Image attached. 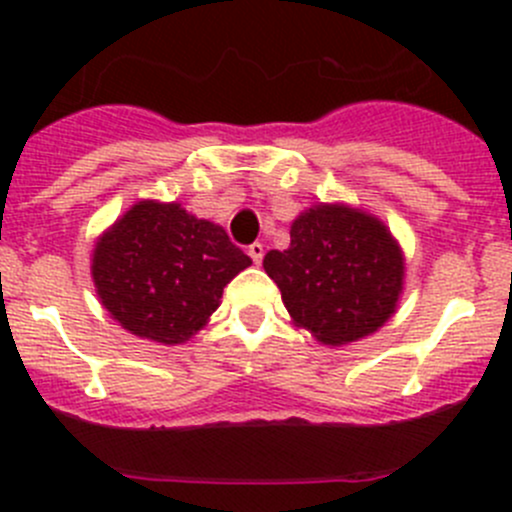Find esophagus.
<instances>
[{
	"instance_id": "1",
	"label": "esophagus",
	"mask_w": 512,
	"mask_h": 512,
	"mask_svg": "<svg viewBox=\"0 0 512 512\" xmlns=\"http://www.w3.org/2000/svg\"><path fill=\"white\" fill-rule=\"evenodd\" d=\"M247 255L252 257V262H255V265H260L262 257H265V247H262V242H252V245L247 247Z\"/></svg>"
}]
</instances>
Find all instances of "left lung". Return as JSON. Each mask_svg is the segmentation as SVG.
Here are the masks:
<instances>
[{"instance_id": "obj_1", "label": "left lung", "mask_w": 512, "mask_h": 512, "mask_svg": "<svg viewBox=\"0 0 512 512\" xmlns=\"http://www.w3.org/2000/svg\"><path fill=\"white\" fill-rule=\"evenodd\" d=\"M294 322L324 344L376 332L394 314L404 262L376 218L342 205H319L289 230V250L265 255Z\"/></svg>"}]
</instances>
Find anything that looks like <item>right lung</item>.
Returning a JSON list of instances; mask_svg holds the SVG:
<instances>
[{"mask_svg": "<svg viewBox=\"0 0 512 512\" xmlns=\"http://www.w3.org/2000/svg\"><path fill=\"white\" fill-rule=\"evenodd\" d=\"M250 265L223 227L175 203L146 200L98 240L91 272L103 307L123 329L178 344L208 322L223 287Z\"/></svg>", "mask_w": 512, "mask_h": 512, "instance_id": "right-lung-1", "label": "right lung"}]
</instances>
